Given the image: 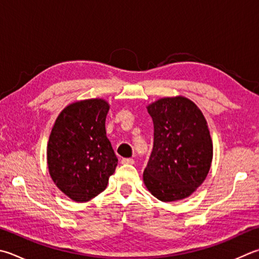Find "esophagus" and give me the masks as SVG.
<instances>
[{
  "label": "esophagus",
  "instance_id": "esophagus-1",
  "mask_svg": "<svg viewBox=\"0 0 259 259\" xmlns=\"http://www.w3.org/2000/svg\"><path fill=\"white\" fill-rule=\"evenodd\" d=\"M122 164H134L135 163V159L134 158H123L121 161Z\"/></svg>",
  "mask_w": 259,
  "mask_h": 259
}]
</instances>
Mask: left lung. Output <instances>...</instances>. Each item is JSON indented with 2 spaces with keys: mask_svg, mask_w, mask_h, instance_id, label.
<instances>
[{
  "mask_svg": "<svg viewBox=\"0 0 259 259\" xmlns=\"http://www.w3.org/2000/svg\"><path fill=\"white\" fill-rule=\"evenodd\" d=\"M154 145L144 182L162 201L190 196L208 175L213 144L205 117L186 97H166L150 104Z\"/></svg>",
  "mask_w": 259,
  "mask_h": 259,
  "instance_id": "1",
  "label": "left lung"
}]
</instances>
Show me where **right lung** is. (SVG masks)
Wrapping results in <instances>:
<instances>
[{"label": "right lung", "instance_id": "obj_1", "mask_svg": "<svg viewBox=\"0 0 259 259\" xmlns=\"http://www.w3.org/2000/svg\"><path fill=\"white\" fill-rule=\"evenodd\" d=\"M109 109L98 98L73 103L61 112L52 129L50 175L59 189L78 203L104 191L117 165L105 131Z\"/></svg>", "mask_w": 259, "mask_h": 259}]
</instances>
